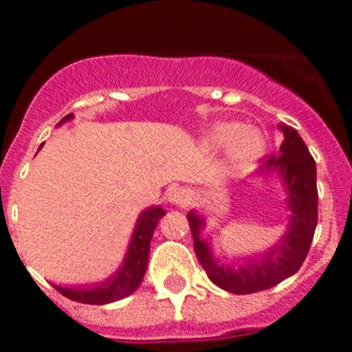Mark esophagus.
<instances>
[{"label": "esophagus", "mask_w": 352, "mask_h": 352, "mask_svg": "<svg viewBox=\"0 0 352 352\" xmlns=\"http://www.w3.org/2000/svg\"><path fill=\"white\" fill-rule=\"evenodd\" d=\"M168 201L172 204H186L189 203V192H187L186 189H182V187H173V189L168 190Z\"/></svg>", "instance_id": "1"}]
</instances>
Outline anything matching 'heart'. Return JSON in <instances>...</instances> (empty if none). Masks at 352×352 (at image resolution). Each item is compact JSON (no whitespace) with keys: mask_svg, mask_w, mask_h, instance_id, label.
Segmentation results:
<instances>
[{"mask_svg":"<svg viewBox=\"0 0 352 352\" xmlns=\"http://www.w3.org/2000/svg\"><path fill=\"white\" fill-rule=\"evenodd\" d=\"M208 144L214 149L223 148L225 162L234 170L251 168L267 151V139L258 127L232 122L214 124L208 132Z\"/></svg>","mask_w":352,"mask_h":352,"instance_id":"obj_1","label":"heart"}]
</instances>
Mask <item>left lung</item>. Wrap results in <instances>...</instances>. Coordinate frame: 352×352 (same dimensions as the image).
<instances>
[{
    "mask_svg": "<svg viewBox=\"0 0 352 352\" xmlns=\"http://www.w3.org/2000/svg\"><path fill=\"white\" fill-rule=\"evenodd\" d=\"M278 129L284 132L280 155L270 156L258 172V177L275 173L287 190V232L277 244L265 252L242 256L232 261V265H225L214 258L210 242L201 237L206 220L194 210L187 213L197 259L210 280L232 294L267 291L294 275L308 256L318 223L315 160L296 129L284 124L278 125Z\"/></svg>",
    "mask_w": 352,
    "mask_h": 352,
    "instance_id": "1",
    "label": "left lung"
}]
</instances>
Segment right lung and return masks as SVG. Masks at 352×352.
Wrapping results in <instances>:
<instances>
[{
  "mask_svg": "<svg viewBox=\"0 0 352 352\" xmlns=\"http://www.w3.org/2000/svg\"><path fill=\"white\" fill-rule=\"evenodd\" d=\"M72 118H74V113L61 118L58 125L65 124ZM163 214H166L165 210L160 206H151L139 214L124 263L107 280L98 282V284L82 285V287L54 285V289L60 294H63L65 298L72 299V301L84 302V305H108V302L120 301V299L131 296L144 278L149 259V244H151L156 225H158L160 218Z\"/></svg>",
  "mask_w": 352,
  "mask_h": 352,
  "instance_id": "obj_1",
  "label": "right lung"
}]
</instances>
